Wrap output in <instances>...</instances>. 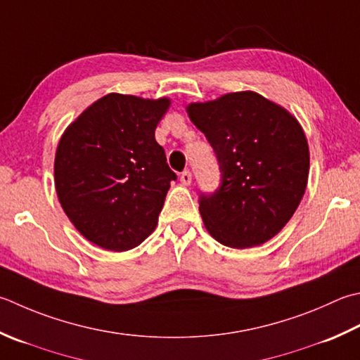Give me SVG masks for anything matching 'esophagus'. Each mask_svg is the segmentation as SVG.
Wrapping results in <instances>:
<instances>
[{
	"label": "esophagus",
	"instance_id": "1",
	"mask_svg": "<svg viewBox=\"0 0 360 360\" xmlns=\"http://www.w3.org/2000/svg\"><path fill=\"white\" fill-rule=\"evenodd\" d=\"M181 182H182V184H184V186H190V184H192V173H190V172H184V173H182V174H181Z\"/></svg>",
	"mask_w": 360,
	"mask_h": 360
}]
</instances>
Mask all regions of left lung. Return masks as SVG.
<instances>
[{
  "instance_id": "8db88e82",
  "label": "left lung",
  "mask_w": 360,
  "mask_h": 360,
  "mask_svg": "<svg viewBox=\"0 0 360 360\" xmlns=\"http://www.w3.org/2000/svg\"><path fill=\"white\" fill-rule=\"evenodd\" d=\"M187 114L214 148L221 172L217 192L200 198L207 232L237 250L269 242L306 192L309 145L300 122L251 90L190 103Z\"/></svg>"
}]
</instances>
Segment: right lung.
I'll return each instance as SVG.
<instances>
[{
    "mask_svg": "<svg viewBox=\"0 0 360 360\" xmlns=\"http://www.w3.org/2000/svg\"><path fill=\"white\" fill-rule=\"evenodd\" d=\"M170 98L109 94L63 131L54 186L63 212L89 242L136 248L156 229L176 174L154 137Z\"/></svg>",
    "mask_w": 360,
    "mask_h": 360,
    "instance_id": "add662e5",
    "label": "right lung"
}]
</instances>
